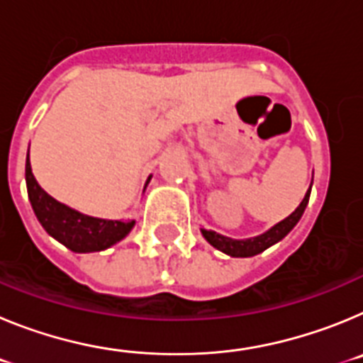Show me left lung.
I'll return each instance as SVG.
<instances>
[{
    "instance_id": "8db88e82",
    "label": "left lung",
    "mask_w": 363,
    "mask_h": 363,
    "mask_svg": "<svg viewBox=\"0 0 363 363\" xmlns=\"http://www.w3.org/2000/svg\"><path fill=\"white\" fill-rule=\"evenodd\" d=\"M309 194H311V187L309 191H307L306 198L301 200V203L298 205V209L294 211L291 216L281 220L280 223H277L272 229H269L267 233H264L262 236H256V238L230 240V238H225V236H221V234L213 233V230H201V233H203L205 240H207L211 245L220 249V251L227 252V255L230 256H236V258H247V256L259 255V252H264L267 247L274 245V243L280 242L281 238H285V236L291 233V229L296 225L298 220H300L301 214H303V211H306L307 203H309Z\"/></svg>"
}]
</instances>
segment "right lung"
<instances>
[{
    "label": "right lung",
    "mask_w": 363,
    "mask_h": 363,
    "mask_svg": "<svg viewBox=\"0 0 363 363\" xmlns=\"http://www.w3.org/2000/svg\"><path fill=\"white\" fill-rule=\"evenodd\" d=\"M25 178H27L28 200L32 209L43 229L69 247L74 252H92L104 251L123 240L133 229L134 221L99 220V218L85 216L78 211L69 209L67 205L54 200L50 194L40 187L34 174H32L30 162L25 165Z\"/></svg>",
    "instance_id": "add662e5"
}]
</instances>
